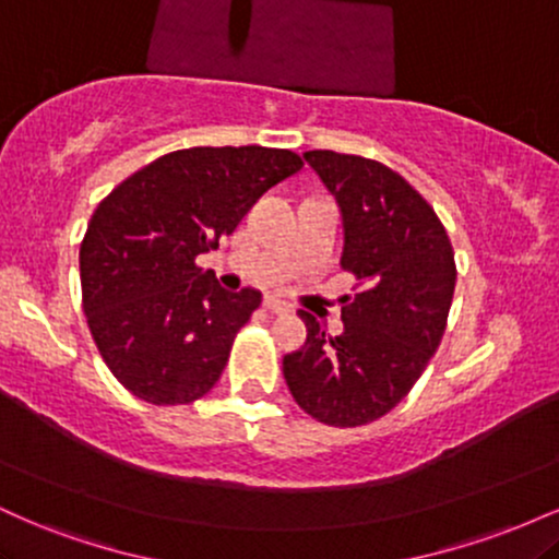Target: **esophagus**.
I'll return each instance as SVG.
<instances>
[{
	"label": "esophagus",
	"mask_w": 559,
	"mask_h": 559,
	"mask_svg": "<svg viewBox=\"0 0 559 559\" xmlns=\"http://www.w3.org/2000/svg\"><path fill=\"white\" fill-rule=\"evenodd\" d=\"M265 310L275 312V316H288V312H292V305H286V301H281L275 297H267L265 299Z\"/></svg>",
	"instance_id": "obj_1"
}]
</instances>
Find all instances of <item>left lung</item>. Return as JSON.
<instances>
[{"label": "left lung", "mask_w": 559, "mask_h": 559, "mask_svg": "<svg viewBox=\"0 0 559 559\" xmlns=\"http://www.w3.org/2000/svg\"><path fill=\"white\" fill-rule=\"evenodd\" d=\"M305 159L336 197L342 267L360 292L342 297L338 336L299 310L307 342L284 357V378L307 415L355 428L394 409L426 370L444 336L457 267L433 207L400 173L331 150Z\"/></svg>", "instance_id": "obj_1"}]
</instances>
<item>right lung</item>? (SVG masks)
I'll return each mask as SVG.
<instances>
[{"label":"right lung","mask_w":559,"mask_h":559,"mask_svg":"<svg viewBox=\"0 0 559 559\" xmlns=\"http://www.w3.org/2000/svg\"><path fill=\"white\" fill-rule=\"evenodd\" d=\"M267 146H191L157 157L99 202L81 241L83 312L102 360L150 404H189L226 368L262 294H230L197 258L301 170Z\"/></svg>","instance_id":"add662e5"}]
</instances>
